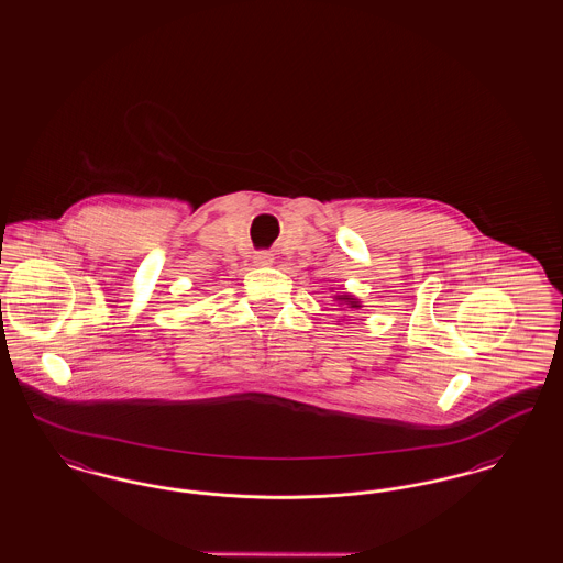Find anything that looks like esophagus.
Returning a JSON list of instances; mask_svg holds the SVG:
<instances>
[{"mask_svg": "<svg viewBox=\"0 0 563 563\" xmlns=\"http://www.w3.org/2000/svg\"><path fill=\"white\" fill-rule=\"evenodd\" d=\"M274 262V255L269 251H257L255 253V264L257 266H269Z\"/></svg>", "mask_w": 563, "mask_h": 563, "instance_id": "1", "label": "esophagus"}]
</instances>
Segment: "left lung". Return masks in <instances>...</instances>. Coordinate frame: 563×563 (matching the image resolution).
<instances>
[{
  "label": "left lung",
  "instance_id": "left-lung-1",
  "mask_svg": "<svg viewBox=\"0 0 563 563\" xmlns=\"http://www.w3.org/2000/svg\"><path fill=\"white\" fill-rule=\"evenodd\" d=\"M335 301H340V303H342V306H346L349 310H358V308H361V301H358L354 295H335Z\"/></svg>",
  "mask_w": 563,
  "mask_h": 563
}]
</instances>
